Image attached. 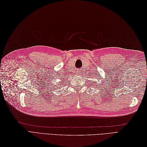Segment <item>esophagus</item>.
Wrapping results in <instances>:
<instances>
[{"label":"esophagus","instance_id":"obj_1","mask_svg":"<svg viewBox=\"0 0 147 147\" xmlns=\"http://www.w3.org/2000/svg\"><path fill=\"white\" fill-rule=\"evenodd\" d=\"M77 73L78 74H80V71H79V70H77Z\"/></svg>","mask_w":147,"mask_h":147}]
</instances>
